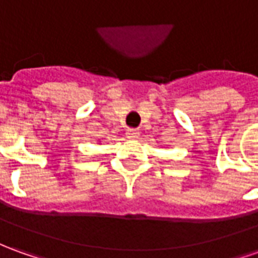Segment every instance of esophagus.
Masks as SVG:
<instances>
[{
    "instance_id": "34e87169",
    "label": "esophagus",
    "mask_w": 258,
    "mask_h": 258,
    "mask_svg": "<svg viewBox=\"0 0 258 258\" xmlns=\"http://www.w3.org/2000/svg\"><path fill=\"white\" fill-rule=\"evenodd\" d=\"M125 136H127V138H130V140H136V138H138V137H140V131H138V130L130 128V130H127Z\"/></svg>"
}]
</instances>
